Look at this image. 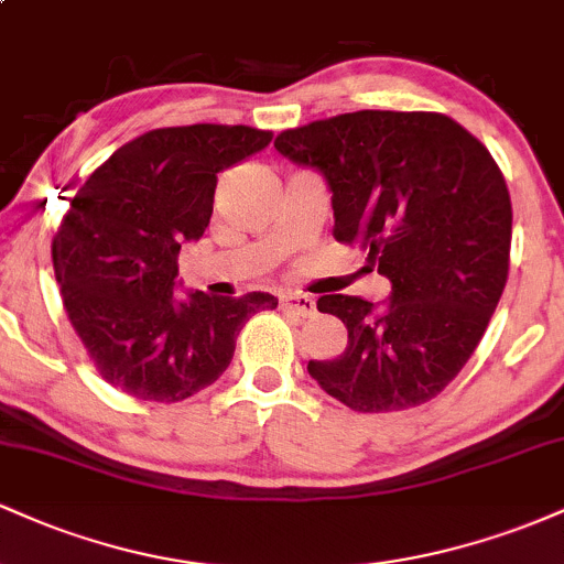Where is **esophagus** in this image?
Wrapping results in <instances>:
<instances>
[{"label":"esophagus","instance_id":"34e87169","mask_svg":"<svg viewBox=\"0 0 564 564\" xmlns=\"http://www.w3.org/2000/svg\"><path fill=\"white\" fill-rule=\"evenodd\" d=\"M281 304L286 310H291V313L302 315V318H313L315 315V300L307 294H300V291H294V294H283Z\"/></svg>","mask_w":564,"mask_h":564}]
</instances>
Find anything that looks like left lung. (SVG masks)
Returning a JSON list of instances; mask_svg holds the SVG:
<instances>
[{
    "instance_id": "obj_1",
    "label": "left lung",
    "mask_w": 564,
    "mask_h": 564,
    "mask_svg": "<svg viewBox=\"0 0 564 564\" xmlns=\"http://www.w3.org/2000/svg\"><path fill=\"white\" fill-rule=\"evenodd\" d=\"M275 151L323 174L334 238L366 246L392 283L379 304L321 296V313L347 326V349L310 360V377L360 413L437 398L507 286L511 200L488 148L443 113L355 111L286 129Z\"/></svg>"
}]
</instances>
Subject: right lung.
Segmentation results:
<instances>
[{
    "mask_svg": "<svg viewBox=\"0 0 564 564\" xmlns=\"http://www.w3.org/2000/svg\"><path fill=\"white\" fill-rule=\"evenodd\" d=\"M273 132L193 124L140 134L76 191L53 241L63 307L97 371L121 392L177 403L223 377L243 323L273 294L177 300L180 246L198 241L217 174L264 151Z\"/></svg>",
    "mask_w": 564,
    "mask_h": 564,
    "instance_id": "right-lung-1",
    "label": "right lung"
}]
</instances>
